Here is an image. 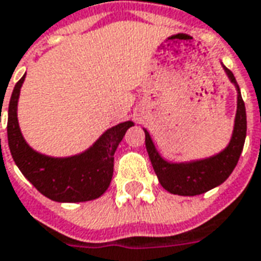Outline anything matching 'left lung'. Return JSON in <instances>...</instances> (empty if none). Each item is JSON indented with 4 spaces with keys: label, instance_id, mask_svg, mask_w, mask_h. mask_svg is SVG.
I'll return each instance as SVG.
<instances>
[{
    "label": "left lung",
    "instance_id": "1",
    "mask_svg": "<svg viewBox=\"0 0 261 261\" xmlns=\"http://www.w3.org/2000/svg\"><path fill=\"white\" fill-rule=\"evenodd\" d=\"M224 70L231 83L235 84V88L238 91V106H237L232 137L225 149L207 159L195 160L188 163H170L159 155V152L156 150L152 142L149 133L144 130L145 145L150 163L153 166V170L162 187L166 191H169L170 194L182 195V196L204 194L214 187L223 184L238 163L246 138V109L232 71L225 66Z\"/></svg>",
    "mask_w": 261,
    "mask_h": 261
}]
</instances>
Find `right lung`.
Listing matches in <instances>:
<instances>
[{"mask_svg": "<svg viewBox=\"0 0 261 261\" xmlns=\"http://www.w3.org/2000/svg\"><path fill=\"white\" fill-rule=\"evenodd\" d=\"M24 76L13 88L8 108V145L16 166L37 191L55 202L71 203L99 198L111 184L116 148L134 123L124 121L112 127L80 155H41L28 145L17 123V99Z\"/></svg>", "mask_w": 261, "mask_h": 261, "instance_id": "obj_1", "label": "right lung"}]
</instances>
